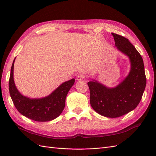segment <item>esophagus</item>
Returning a JSON list of instances; mask_svg holds the SVG:
<instances>
[{
  "label": "esophagus",
  "instance_id": "1",
  "mask_svg": "<svg viewBox=\"0 0 156 156\" xmlns=\"http://www.w3.org/2000/svg\"><path fill=\"white\" fill-rule=\"evenodd\" d=\"M86 77V75L84 73H79L77 75L76 77V79L77 81H82Z\"/></svg>",
  "mask_w": 156,
  "mask_h": 156
}]
</instances>
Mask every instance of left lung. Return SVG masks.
I'll list each match as a JSON object with an SVG mask.
<instances>
[{"label": "left lung", "mask_w": 156, "mask_h": 156, "mask_svg": "<svg viewBox=\"0 0 156 156\" xmlns=\"http://www.w3.org/2000/svg\"><path fill=\"white\" fill-rule=\"evenodd\" d=\"M117 49L129 58L131 69L127 76L114 88L96 80L88 82L90 101L93 109L103 116L117 118L133 111L139 105L146 84L142 56L128 39L112 33Z\"/></svg>", "instance_id": "8db88e82"}]
</instances>
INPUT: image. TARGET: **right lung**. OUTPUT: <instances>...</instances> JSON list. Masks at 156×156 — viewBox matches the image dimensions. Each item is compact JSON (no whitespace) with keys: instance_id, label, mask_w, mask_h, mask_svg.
I'll list each match as a JSON object with an SVG mask.
<instances>
[{"instance_id":"obj_1","label":"right lung","mask_w":156,"mask_h":156,"mask_svg":"<svg viewBox=\"0 0 156 156\" xmlns=\"http://www.w3.org/2000/svg\"><path fill=\"white\" fill-rule=\"evenodd\" d=\"M14 58L11 68L9 91L17 110L23 116L37 122H48L57 118L65 107V101L75 79L61 84L49 96L41 98H30L22 95L13 80Z\"/></svg>"}]
</instances>
